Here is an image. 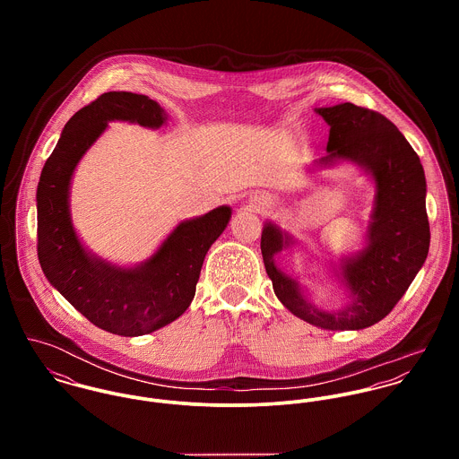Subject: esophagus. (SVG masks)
<instances>
[{"mask_svg": "<svg viewBox=\"0 0 459 459\" xmlns=\"http://www.w3.org/2000/svg\"><path fill=\"white\" fill-rule=\"evenodd\" d=\"M255 201H256V203H258V204H268V201H270V199H268V197L264 196V195H260V196H256L255 197Z\"/></svg>", "mask_w": 459, "mask_h": 459, "instance_id": "1", "label": "esophagus"}]
</instances>
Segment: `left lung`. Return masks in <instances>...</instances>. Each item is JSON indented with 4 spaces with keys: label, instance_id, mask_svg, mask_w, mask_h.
<instances>
[{
    "label": "left lung",
    "instance_id": "8db88e82",
    "mask_svg": "<svg viewBox=\"0 0 459 459\" xmlns=\"http://www.w3.org/2000/svg\"><path fill=\"white\" fill-rule=\"evenodd\" d=\"M315 111L330 131L327 155L313 166L350 162L375 186L360 247L330 260L335 281L346 291V302L337 309H324L313 302L300 275L277 266V255L295 249L299 242L272 221L263 226V263L275 297L291 315L325 330H360L393 311L428 258L426 177L410 143L384 115L351 102Z\"/></svg>",
    "mask_w": 459,
    "mask_h": 459
}]
</instances>
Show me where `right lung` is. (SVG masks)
I'll return each mask as SVG.
<instances>
[{
    "label": "right lung",
    "instance_id": "add662e5",
    "mask_svg": "<svg viewBox=\"0 0 459 459\" xmlns=\"http://www.w3.org/2000/svg\"><path fill=\"white\" fill-rule=\"evenodd\" d=\"M168 120L146 95L102 93L66 122L37 187L39 260L48 281L93 325L117 335L155 332L187 311L204 256L233 213L222 204L180 221L150 258L134 264L108 262L84 246L70 213L77 164L109 122L160 129Z\"/></svg>",
    "mask_w": 459,
    "mask_h": 459
}]
</instances>
